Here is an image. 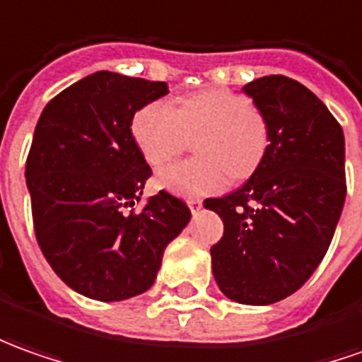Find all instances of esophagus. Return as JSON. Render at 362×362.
Returning a JSON list of instances; mask_svg holds the SVG:
<instances>
[{
	"instance_id": "obj_1",
	"label": "esophagus",
	"mask_w": 362,
	"mask_h": 362,
	"mask_svg": "<svg viewBox=\"0 0 362 362\" xmlns=\"http://www.w3.org/2000/svg\"><path fill=\"white\" fill-rule=\"evenodd\" d=\"M188 208L192 210V214L200 212V210H202V200H198V198H190V200H188Z\"/></svg>"
}]
</instances>
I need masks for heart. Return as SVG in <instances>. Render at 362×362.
<instances>
[{
  "label": "heart",
  "instance_id": "obj_1",
  "mask_svg": "<svg viewBox=\"0 0 362 362\" xmlns=\"http://www.w3.org/2000/svg\"><path fill=\"white\" fill-rule=\"evenodd\" d=\"M130 132L140 154L158 168L196 142L200 158L162 168L156 184L184 198L222 192L230 174L235 180L252 176L269 148V124L243 95L212 88L182 97L174 107L152 100L132 117Z\"/></svg>",
  "mask_w": 362,
  "mask_h": 362
}]
</instances>
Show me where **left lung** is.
I'll list each match as a JSON object with an SVG mask.
<instances>
[{
  "mask_svg": "<svg viewBox=\"0 0 362 362\" xmlns=\"http://www.w3.org/2000/svg\"><path fill=\"white\" fill-rule=\"evenodd\" d=\"M269 124V148L250 180L204 200L222 218L212 272L226 297L269 305L295 293L323 262L346 196L345 136L319 98L284 75L242 88Z\"/></svg>",
  "mask_w": 362,
  "mask_h": 362,
  "instance_id": "1",
  "label": "left lung"
}]
</instances>
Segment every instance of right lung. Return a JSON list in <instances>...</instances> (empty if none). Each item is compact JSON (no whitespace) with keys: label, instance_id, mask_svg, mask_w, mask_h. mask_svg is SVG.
<instances>
[{"label":"right lung","instance_id":"right-lung-1","mask_svg":"<svg viewBox=\"0 0 362 362\" xmlns=\"http://www.w3.org/2000/svg\"><path fill=\"white\" fill-rule=\"evenodd\" d=\"M166 93L162 81L98 71L51 98L37 120L25 164L37 243L85 297L144 293L166 245L190 222V208L164 190L134 212L152 170L130 124Z\"/></svg>","mask_w":362,"mask_h":362}]
</instances>
